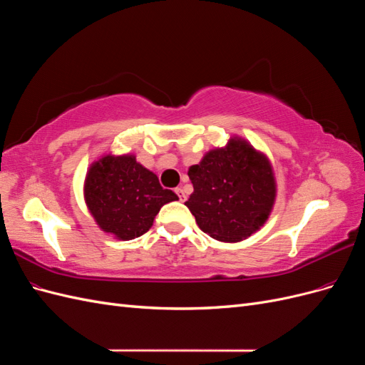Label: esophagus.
Listing matches in <instances>:
<instances>
[{"instance_id":"obj_1","label":"esophagus","mask_w":365,"mask_h":365,"mask_svg":"<svg viewBox=\"0 0 365 365\" xmlns=\"http://www.w3.org/2000/svg\"><path fill=\"white\" fill-rule=\"evenodd\" d=\"M175 193L178 195V200H180L181 202H184V201H185V197H187V196H185V193H184V190L181 189V187H178V189H175Z\"/></svg>"}]
</instances>
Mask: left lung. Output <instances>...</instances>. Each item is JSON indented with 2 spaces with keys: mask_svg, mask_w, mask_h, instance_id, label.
<instances>
[{
  "mask_svg": "<svg viewBox=\"0 0 365 365\" xmlns=\"http://www.w3.org/2000/svg\"><path fill=\"white\" fill-rule=\"evenodd\" d=\"M193 193L185 205L204 233L240 242L267 222L275 201V178L267 155L239 137L207 152L189 169Z\"/></svg>",
  "mask_w": 365,
  "mask_h": 365,
  "instance_id": "left-lung-1",
  "label": "left lung"
}]
</instances>
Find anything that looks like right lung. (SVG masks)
<instances>
[{"mask_svg": "<svg viewBox=\"0 0 365 365\" xmlns=\"http://www.w3.org/2000/svg\"><path fill=\"white\" fill-rule=\"evenodd\" d=\"M83 195L97 225L120 240L145 235L160 208L178 200L130 153H109L94 161L86 173Z\"/></svg>", "mask_w": 365, "mask_h": 365, "instance_id": "add662e5", "label": "right lung"}]
</instances>
